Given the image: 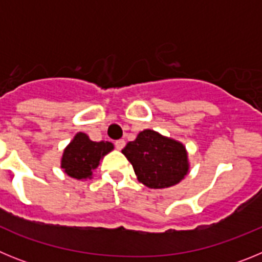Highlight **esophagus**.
<instances>
[{
    "mask_svg": "<svg viewBox=\"0 0 262 262\" xmlns=\"http://www.w3.org/2000/svg\"><path fill=\"white\" fill-rule=\"evenodd\" d=\"M114 144H115V148H117L118 151H122V149L124 148V145H126V142H124L123 139H119V140H117Z\"/></svg>",
    "mask_w": 262,
    "mask_h": 262,
    "instance_id": "esophagus-1",
    "label": "esophagus"
}]
</instances>
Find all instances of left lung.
Here are the masks:
<instances>
[{
  "label": "left lung",
  "instance_id": "left-lung-1",
  "mask_svg": "<svg viewBox=\"0 0 262 262\" xmlns=\"http://www.w3.org/2000/svg\"><path fill=\"white\" fill-rule=\"evenodd\" d=\"M122 154L133 164L139 182L151 189L177 185L189 172L187 151L182 143L154 129L139 133Z\"/></svg>",
  "mask_w": 262,
  "mask_h": 262
}]
</instances>
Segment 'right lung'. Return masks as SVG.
Wrapping results in <instances>:
<instances>
[{"mask_svg": "<svg viewBox=\"0 0 262 262\" xmlns=\"http://www.w3.org/2000/svg\"><path fill=\"white\" fill-rule=\"evenodd\" d=\"M114 149L110 142H93L84 133H77L64 149L61 169L69 177L76 180L92 178L94 169L103 156Z\"/></svg>", "mask_w": 262, "mask_h": 262, "instance_id": "1", "label": "right lung"}]
</instances>
